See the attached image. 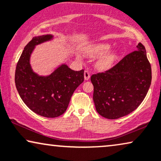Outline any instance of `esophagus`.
<instances>
[{
  "mask_svg": "<svg viewBox=\"0 0 161 161\" xmlns=\"http://www.w3.org/2000/svg\"><path fill=\"white\" fill-rule=\"evenodd\" d=\"M84 76H85V80H88L91 77V75H90V73L87 71V70H85L84 73Z\"/></svg>",
  "mask_w": 161,
  "mask_h": 161,
  "instance_id": "obj_1",
  "label": "esophagus"
}]
</instances>
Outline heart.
Returning <instances> with one entry per match:
<instances>
[{
  "instance_id": "obj_1",
  "label": "heart",
  "mask_w": 161,
  "mask_h": 161,
  "mask_svg": "<svg viewBox=\"0 0 161 161\" xmlns=\"http://www.w3.org/2000/svg\"><path fill=\"white\" fill-rule=\"evenodd\" d=\"M113 46L109 42H102L91 44L83 48L82 53L86 57L96 59L99 57L96 62L95 67L98 71L106 72L114 66L119 57V52L116 49H113Z\"/></svg>"
}]
</instances>
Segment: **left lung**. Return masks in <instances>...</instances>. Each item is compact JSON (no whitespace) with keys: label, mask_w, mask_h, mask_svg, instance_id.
Listing matches in <instances>:
<instances>
[{"label":"left lung","mask_w":161,"mask_h":161,"mask_svg":"<svg viewBox=\"0 0 161 161\" xmlns=\"http://www.w3.org/2000/svg\"><path fill=\"white\" fill-rule=\"evenodd\" d=\"M124 57L110 70L93 74V102L98 114L117 119L134 111L144 99L151 85V65L144 46Z\"/></svg>","instance_id":"1"}]
</instances>
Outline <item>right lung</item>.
<instances>
[{
    "label": "right lung",
    "mask_w": 161,
    "mask_h": 161,
    "mask_svg": "<svg viewBox=\"0 0 161 161\" xmlns=\"http://www.w3.org/2000/svg\"><path fill=\"white\" fill-rule=\"evenodd\" d=\"M53 34L34 37L23 51L15 70L16 88L30 110L46 118H56L67 110L70 98L84 81V70L75 71L62 63L50 74L34 72L31 57L36 46L51 41Z\"/></svg>",
    "instance_id": "1"
}]
</instances>
